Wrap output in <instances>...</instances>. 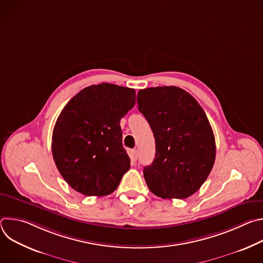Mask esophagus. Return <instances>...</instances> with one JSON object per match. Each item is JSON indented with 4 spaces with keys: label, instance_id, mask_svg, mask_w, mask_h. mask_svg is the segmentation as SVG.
Returning a JSON list of instances; mask_svg holds the SVG:
<instances>
[{
    "label": "esophagus",
    "instance_id": "1",
    "mask_svg": "<svg viewBox=\"0 0 263 263\" xmlns=\"http://www.w3.org/2000/svg\"><path fill=\"white\" fill-rule=\"evenodd\" d=\"M137 157H138L137 149H132V151H131V159H132L133 161H136V160H137Z\"/></svg>",
    "mask_w": 263,
    "mask_h": 263
}]
</instances>
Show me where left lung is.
<instances>
[{
  "label": "left lung",
  "mask_w": 263,
  "mask_h": 263,
  "mask_svg": "<svg viewBox=\"0 0 263 263\" xmlns=\"http://www.w3.org/2000/svg\"><path fill=\"white\" fill-rule=\"evenodd\" d=\"M138 110L156 143L152 162L143 168L148 190L162 199H186L197 193L215 160V140L205 111L182 88L140 89Z\"/></svg>",
  "instance_id": "8db88e82"
}]
</instances>
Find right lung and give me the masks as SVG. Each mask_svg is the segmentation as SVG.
Listing matches in <instances>:
<instances>
[{"instance_id":"right-lung-1","label":"right lung","mask_w":263,"mask_h":263,"mask_svg":"<svg viewBox=\"0 0 263 263\" xmlns=\"http://www.w3.org/2000/svg\"><path fill=\"white\" fill-rule=\"evenodd\" d=\"M135 96L134 89L116 84L90 85L60 112L52 154L59 173L76 192L110 195L130 168L120 123L135 105Z\"/></svg>"}]
</instances>
